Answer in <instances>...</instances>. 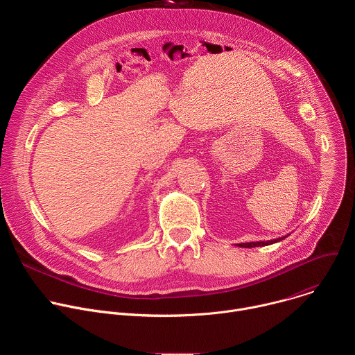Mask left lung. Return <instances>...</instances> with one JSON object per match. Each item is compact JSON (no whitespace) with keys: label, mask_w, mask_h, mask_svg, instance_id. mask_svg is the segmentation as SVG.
<instances>
[{"label":"left lung","mask_w":355,"mask_h":355,"mask_svg":"<svg viewBox=\"0 0 355 355\" xmlns=\"http://www.w3.org/2000/svg\"><path fill=\"white\" fill-rule=\"evenodd\" d=\"M286 237V236H285ZM285 237H279V239H274V240H268V241H252V243H241L239 244V247H245V248H250V247H261V245H268V244H274L277 241H281L282 239Z\"/></svg>","instance_id":"1"}]
</instances>
